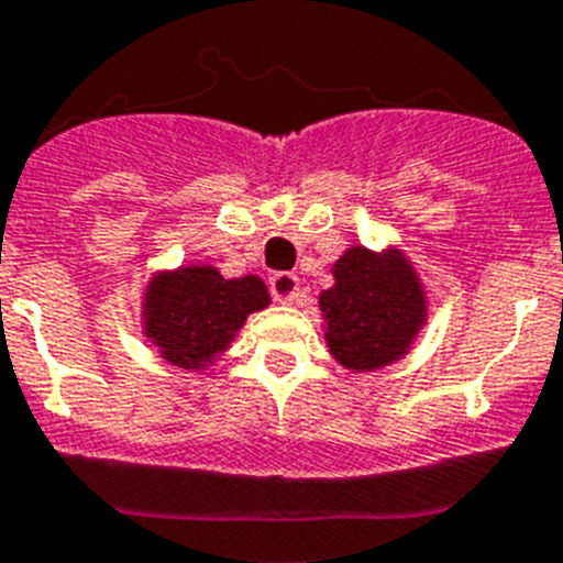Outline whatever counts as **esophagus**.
<instances>
[{
    "label": "esophagus",
    "instance_id": "obj_1",
    "mask_svg": "<svg viewBox=\"0 0 563 563\" xmlns=\"http://www.w3.org/2000/svg\"><path fill=\"white\" fill-rule=\"evenodd\" d=\"M268 291L277 302H295L297 295H300V280L291 272H275L268 277Z\"/></svg>",
    "mask_w": 563,
    "mask_h": 563
}]
</instances>
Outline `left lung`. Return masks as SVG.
Returning <instances> with one entry per match:
<instances>
[{
	"label": "left lung",
	"instance_id": "left-lung-1",
	"mask_svg": "<svg viewBox=\"0 0 563 563\" xmlns=\"http://www.w3.org/2000/svg\"><path fill=\"white\" fill-rule=\"evenodd\" d=\"M334 280L320 297L331 354L354 371L399 360L424 320L422 291L408 263L356 246L334 263Z\"/></svg>",
	"mask_w": 563,
	"mask_h": 563
}]
</instances>
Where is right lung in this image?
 <instances>
[{"label": "right lung", "instance_id": "add662e5", "mask_svg": "<svg viewBox=\"0 0 563 563\" xmlns=\"http://www.w3.org/2000/svg\"><path fill=\"white\" fill-rule=\"evenodd\" d=\"M261 277L223 280L212 266L180 268L146 291V334L180 368H200L227 349L252 311L266 309Z\"/></svg>", "mask_w": 563, "mask_h": 563}]
</instances>
